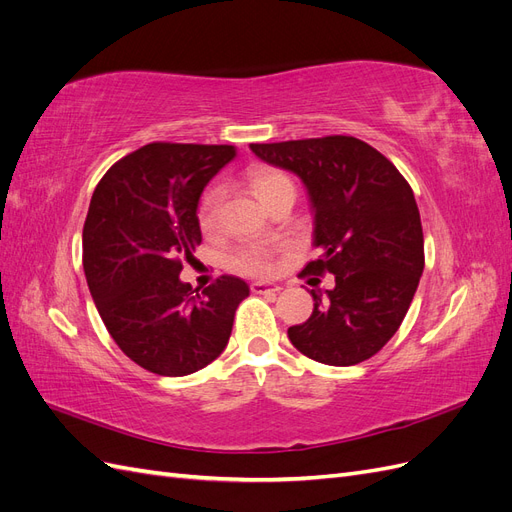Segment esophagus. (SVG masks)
<instances>
[{"instance_id":"34e87169","label":"esophagus","mask_w":512,"mask_h":512,"mask_svg":"<svg viewBox=\"0 0 512 512\" xmlns=\"http://www.w3.org/2000/svg\"><path fill=\"white\" fill-rule=\"evenodd\" d=\"M280 290H282V286L273 284V282H254L252 284V292H256V294H275Z\"/></svg>"}]
</instances>
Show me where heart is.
I'll list each match as a JSON object with an SVG mask.
<instances>
[{
    "instance_id": "heart-1",
    "label": "heart",
    "mask_w": 512,
    "mask_h": 512,
    "mask_svg": "<svg viewBox=\"0 0 512 512\" xmlns=\"http://www.w3.org/2000/svg\"><path fill=\"white\" fill-rule=\"evenodd\" d=\"M252 183V190L254 194L262 200V203H269V198L284 188V185H292V181L288 179V175L280 173V170H271V168H262L256 170L250 179ZM222 198H224V190L218 188H211L203 200H200L198 205V222L200 228L211 232L218 228L220 224V209H222ZM235 267L241 269L243 273H250V275H265L271 273L273 269V256L269 250L260 245H252V247H243L241 252H237L235 256Z\"/></svg>"
}]
</instances>
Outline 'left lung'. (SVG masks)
Returning a JSON list of instances; mask_svg holds the SVG:
<instances>
[{
  "mask_svg": "<svg viewBox=\"0 0 512 512\" xmlns=\"http://www.w3.org/2000/svg\"><path fill=\"white\" fill-rule=\"evenodd\" d=\"M250 149L303 181L322 252L303 273L335 275L333 290H309L314 312L288 329V339L324 365L367 361L397 333L423 275V226L412 188L393 162L354 136Z\"/></svg>",
  "mask_w": 512,
  "mask_h": 512,
  "instance_id": "8db88e82",
  "label": "left lung"
}]
</instances>
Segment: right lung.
I'll list each match as a JSON object with an SVG mask.
<instances>
[{
	"label": "right lung",
	"mask_w": 512,
	"mask_h": 512,
	"mask_svg": "<svg viewBox=\"0 0 512 512\" xmlns=\"http://www.w3.org/2000/svg\"><path fill=\"white\" fill-rule=\"evenodd\" d=\"M237 156L232 145L149 143L106 170L83 228V267L121 352L158 376H188L224 352L250 294L222 275L203 292L179 280L203 241L198 200Z\"/></svg>",
	"instance_id": "right-lung-1"
}]
</instances>
